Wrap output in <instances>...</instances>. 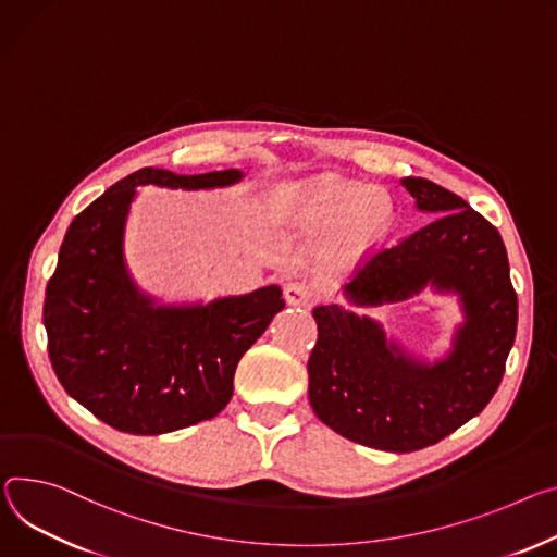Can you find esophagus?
Instances as JSON below:
<instances>
[{
	"label": "esophagus",
	"mask_w": 557,
	"mask_h": 557,
	"mask_svg": "<svg viewBox=\"0 0 557 557\" xmlns=\"http://www.w3.org/2000/svg\"><path fill=\"white\" fill-rule=\"evenodd\" d=\"M284 297H286L288 305H293V307L311 309V307L315 305V301H318L320 293H318L313 286L305 284V282H288V284L284 286Z\"/></svg>",
	"instance_id": "esophagus-1"
}]
</instances>
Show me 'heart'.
I'll return each mask as SVG.
<instances>
[{"label": "heart", "instance_id": "heart-1", "mask_svg": "<svg viewBox=\"0 0 557 557\" xmlns=\"http://www.w3.org/2000/svg\"><path fill=\"white\" fill-rule=\"evenodd\" d=\"M297 215L313 228L344 222V242L364 246L386 231L391 207L380 190L352 182H326L305 197Z\"/></svg>", "mask_w": 557, "mask_h": 557}]
</instances>
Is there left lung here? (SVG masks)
<instances>
[{
    "mask_svg": "<svg viewBox=\"0 0 557 557\" xmlns=\"http://www.w3.org/2000/svg\"><path fill=\"white\" fill-rule=\"evenodd\" d=\"M418 209L437 218L364 258L346 286L350 301L377 307L429 282L462 295L467 324L444 362L407 358L382 329L342 307H315L309 358L315 416L346 440L411 453L437 444L484 411L495 395L518 329V295L497 228L467 201L429 180L404 177Z\"/></svg>",
    "mask_w": 557,
    "mask_h": 557,
    "instance_id": "8db88e82",
    "label": "left lung"
}]
</instances>
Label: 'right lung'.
<instances>
[{"label": "right lung", "mask_w": 557, "mask_h": 557, "mask_svg": "<svg viewBox=\"0 0 557 557\" xmlns=\"http://www.w3.org/2000/svg\"><path fill=\"white\" fill-rule=\"evenodd\" d=\"M239 177L235 169L175 175L146 166L71 222L46 286L48 358L64 391L109 426L160 435L215 418L237 362L284 309L275 284L207 307L156 309L126 275L122 231L135 186L213 188Z\"/></svg>", "instance_id": "obj_1"}]
</instances>
